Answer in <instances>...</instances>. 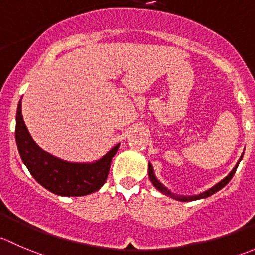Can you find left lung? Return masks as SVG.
<instances>
[{
  "mask_svg": "<svg viewBox=\"0 0 255 255\" xmlns=\"http://www.w3.org/2000/svg\"><path fill=\"white\" fill-rule=\"evenodd\" d=\"M243 154H244V152L242 153L241 158H239L238 162L236 163V165H234V167H233V169H232L231 172H229L228 174H227L226 177L223 178V179H221L218 183H216V184L212 185V187L208 188V189L203 190V192H201V193L192 194V196H183V194H177V193H173V192H170V190L168 189L167 187H164V185H163L162 183H160L159 180H158L157 175H155V173H154V169H153V165L150 164V162L148 163V175H149V179H150V182H152V184L154 185V187L157 188L158 190H159L160 193L165 194V196L170 197V198L175 199V201H179V202L198 201V199H204V198H207V197L212 196V194H214V193H216V192L221 190L222 188L224 187V185L228 184V182L232 179V177H233V175H234V173H236L237 168H238L239 162H241L242 158H243Z\"/></svg>",
  "mask_w": 255,
  "mask_h": 255,
  "instance_id": "obj_1",
  "label": "left lung"
}]
</instances>
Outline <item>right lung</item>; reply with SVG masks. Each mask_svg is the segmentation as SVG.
<instances>
[{
	"mask_svg": "<svg viewBox=\"0 0 255 255\" xmlns=\"http://www.w3.org/2000/svg\"><path fill=\"white\" fill-rule=\"evenodd\" d=\"M21 100L16 113V143L32 177L57 196L82 197L97 192L107 179L111 162L121 143L95 162H68L54 157L37 145L29 134L22 116Z\"/></svg>",
	"mask_w": 255,
	"mask_h": 255,
	"instance_id": "right-lung-1",
	"label": "right lung"
}]
</instances>
